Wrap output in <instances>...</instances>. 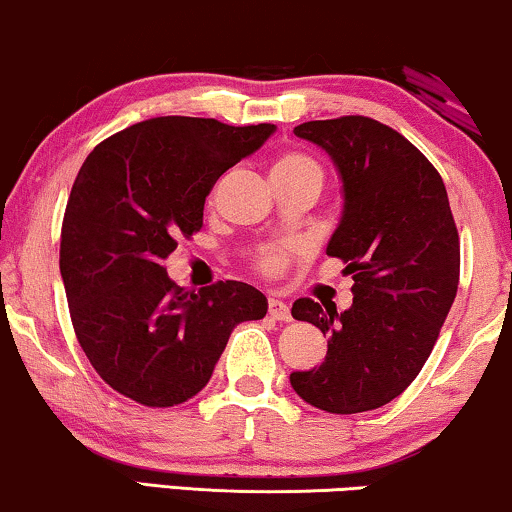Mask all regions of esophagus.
I'll return each mask as SVG.
<instances>
[{
	"mask_svg": "<svg viewBox=\"0 0 512 512\" xmlns=\"http://www.w3.org/2000/svg\"><path fill=\"white\" fill-rule=\"evenodd\" d=\"M268 314H270L272 319H277V321H291L289 305H286L284 300H279V298H270L268 300Z\"/></svg>",
	"mask_w": 512,
	"mask_h": 512,
	"instance_id": "34e87169",
	"label": "esophagus"
}]
</instances>
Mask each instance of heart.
I'll return each instance as SVG.
<instances>
[{
    "label": "heart",
    "mask_w": 512,
    "mask_h": 512,
    "mask_svg": "<svg viewBox=\"0 0 512 512\" xmlns=\"http://www.w3.org/2000/svg\"><path fill=\"white\" fill-rule=\"evenodd\" d=\"M270 177L275 179H305L312 181L321 188L324 184V167H321L317 160H314L310 153L303 151H282L275 156L270 165ZM286 261H289V249L284 247H268L258 254V268L268 275H277V272L284 270Z\"/></svg>",
    "instance_id": "obj_1"
}]
</instances>
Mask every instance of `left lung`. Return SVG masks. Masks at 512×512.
I'll return each instance as SVG.
<instances>
[{
  "label": "left lung",
  "instance_id": "8db88e82",
  "mask_svg": "<svg viewBox=\"0 0 512 512\" xmlns=\"http://www.w3.org/2000/svg\"><path fill=\"white\" fill-rule=\"evenodd\" d=\"M293 132L338 167L345 205L326 254L352 275L354 303L345 312L293 303V319L328 335V352L321 366L291 373V387L333 415L382 408L419 375L457 296L459 233L445 184L417 146L373 118Z\"/></svg>",
  "mask_w": 512,
  "mask_h": 512
}]
</instances>
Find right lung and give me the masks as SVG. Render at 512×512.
I'll return each instance as SVG.
<instances>
[{"label":"right lung","mask_w":512,"mask_h":512,"mask_svg":"<svg viewBox=\"0 0 512 512\" xmlns=\"http://www.w3.org/2000/svg\"><path fill=\"white\" fill-rule=\"evenodd\" d=\"M275 132L214 118L160 116L97 144L69 193L60 237L74 333L97 375L149 408H172L209 382L230 333L263 319L268 300L244 282L198 293L167 277L179 237L202 228L216 179Z\"/></svg>","instance_id":"obj_1"}]
</instances>
